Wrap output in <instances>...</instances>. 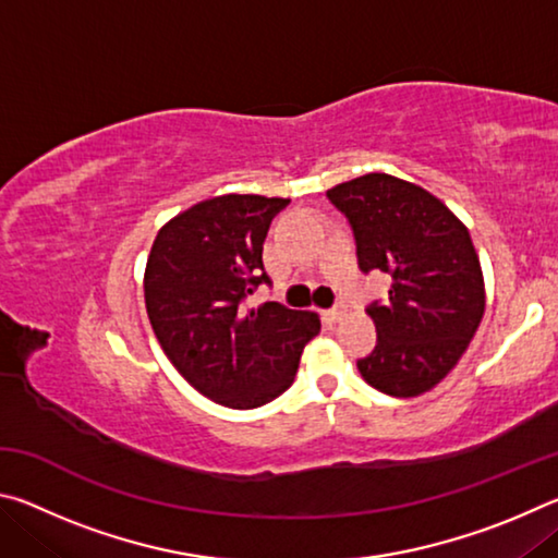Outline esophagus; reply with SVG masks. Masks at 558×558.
<instances>
[{
  "mask_svg": "<svg viewBox=\"0 0 558 558\" xmlns=\"http://www.w3.org/2000/svg\"><path fill=\"white\" fill-rule=\"evenodd\" d=\"M327 319L329 323H337V319H342V315H344V307L342 305H335L332 310H327Z\"/></svg>",
  "mask_w": 558,
  "mask_h": 558,
  "instance_id": "1",
  "label": "esophagus"
}]
</instances>
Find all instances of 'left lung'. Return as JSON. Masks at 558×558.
<instances>
[{
	"instance_id": "left-lung-1",
	"label": "left lung",
	"mask_w": 558,
	"mask_h": 558,
	"mask_svg": "<svg viewBox=\"0 0 558 558\" xmlns=\"http://www.w3.org/2000/svg\"><path fill=\"white\" fill-rule=\"evenodd\" d=\"M327 199L354 233L362 272H389L386 300L366 313L372 354L356 359L381 393L418 396L446 379L485 313V282L465 226L426 189L391 174H364L329 189Z\"/></svg>"
}]
</instances>
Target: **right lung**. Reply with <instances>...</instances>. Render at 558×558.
I'll return each mask as SVG.
<instances>
[{
    "mask_svg": "<svg viewBox=\"0 0 558 558\" xmlns=\"http://www.w3.org/2000/svg\"><path fill=\"white\" fill-rule=\"evenodd\" d=\"M290 199L226 194L179 214L157 233L145 305L177 372L229 409H258L290 389L300 354L319 332L315 313L245 300L270 286L263 241Z\"/></svg>",
    "mask_w": 558,
    "mask_h": 558,
    "instance_id": "1",
    "label": "right lung"
}]
</instances>
